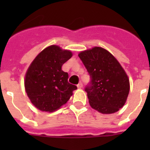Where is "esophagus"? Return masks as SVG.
<instances>
[{
    "mask_svg": "<svg viewBox=\"0 0 150 150\" xmlns=\"http://www.w3.org/2000/svg\"><path fill=\"white\" fill-rule=\"evenodd\" d=\"M77 87H78V88H83V83H82L81 82H80V83H79V84L77 85Z\"/></svg>",
    "mask_w": 150,
    "mask_h": 150,
    "instance_id": "esophagus-1",
    "label": "esophagus"
}]
</instances>
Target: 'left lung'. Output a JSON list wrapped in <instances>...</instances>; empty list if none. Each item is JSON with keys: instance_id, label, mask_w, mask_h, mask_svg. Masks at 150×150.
I'll return each mask as SVG.
<instances>
[{"instance_id": "8db88e82", "label": "left lung", "mask_w": 150, "mask_h": 150, "mask_svg": "<svg viewBox=\"0 0 150 150\" xmlns=\"http://www.w3.org/2000/svg\"><path fill=\"white\" fill-rule=\"evenodd\" d=\"M78 55L91 78L85 88L90 106L104 114L120 110L130 90L129 79L120 62L107 50L98 46Z\"/></svg>"}]
</instances>
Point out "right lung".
Wrapping results in <instances>:
<instances>
[{
	"instance_id": "1",
	"label": "right lung",
	"mask_w": 150,
	"mask_h": 150,
	"mask_svg": "<svg viewBox=\"0 0 150 150\" xmlns=\"http://www.w3.org/2000/svg\"><path fill=\"white\" fill-rule=\"evenodd\" d=\"M72 55L70 50L52 45L40 52L29 66L25 88L30 102L40 110L51 112L59 109L77 88L68 83V74L62 70Z\"/></svg>"
}]
</instances>
